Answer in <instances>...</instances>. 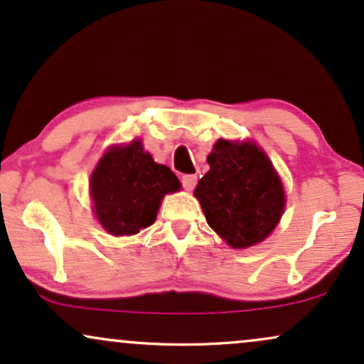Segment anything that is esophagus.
<instances>
[{"mask_svg":"<svg viewBox=\"0 0 364 364\" xmlns=\"http://www.w3.org/2000/svg\"><path fill=\"white\" fill-rule=\"evenodd\" d=\"M181 182H182V186L186 187L187 191H192L196 187V183H198V175H191V173L182 175Z\"/></svg>","mask_w":364,"mask_h":364,"instance_id":"esophagus-1","label":"esophagus"}]
</instances>
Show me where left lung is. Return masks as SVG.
I'll return each mask as SVG.
<instances>
[{"label": "left lung", "mask_w": 364, "mask_h": 364, "mask_svg": "<svg viewBox=\"0 0 364 364\" xmlns=\"http://www.w3.org/2000/svg\"><path fill=\"white\" fill-rule=\"evenodd\" d=\"M208 164L194 191L208 225L233 249L262 242L284 209L283 183L266 153L254 143L220 139Z\"/></svg>", "instance_id": "8db88e82"}]
</instances>
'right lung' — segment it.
Instances as JSON below:
<instances>
[{
	"label": "right lung",
	"instance_id": "obj_1",
	"mask_svg": "<svg viewBox=\"0 0 364 364\" xmlns=\"http://www.w3.org/2000/svg\"><path fill=\"white\" fill-rule=\"evenodd\" d=\"M90 189L98 221L122 237L155 223L161 198L181 189V182L168 166L155 164L139 141H132L102 156Z\"/></svg>",
	"mask_w": 364,
	"mask_h": 364
}]
</instances>
